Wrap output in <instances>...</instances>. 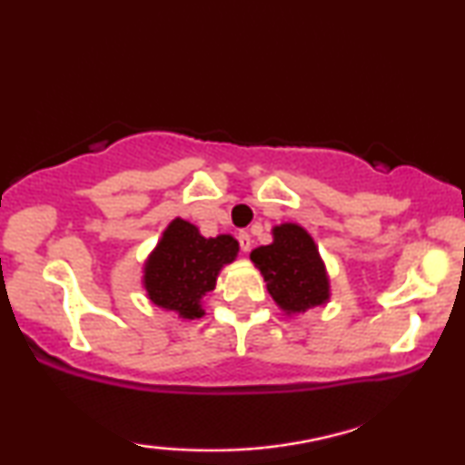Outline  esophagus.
I'll use <instances>...</instances> for the list:
<instances>
[{
	"label": "esophagus",
	"mask_w": 465,
	"mask_h": 465,
	"mask_svg": "<svg viewBox=\"0 0 465 465\" xmlns=\"http://www.w3.org/2000/svg\"><path fill=\"white\" fill-rule=\"evenodd\" d=\"M239 245H241V250H243L245 253L250 252V247H252V237H250V232H245V231H241V232H239Z\"/></svg>",
	"instance_id": "34e87169"
}]
</instances>
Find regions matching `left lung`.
<instances>
[{"label": "left lung", "mask_w": 465, "mask_h": 465, "mask_svg": "<svg viewBox=\"0 0 465 465\" xmlns=\"http://www.w3.org/2000/svg\"><path fill=\"white\" fill-rule=\"evenodd\" d=\"M250 258L264 275L272 301L285 313H301L330 298L320 252L302 226H275L272 243L253 250Z\"/></svg>", "instance_id": "1"}]
</instances>
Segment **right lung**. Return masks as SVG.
<instances>
[{
    "instance_id": "right-lung-1",
    "label": "right lung",
    "mask_w": 465,
    "mask_h": 465,
    "mask_svg": "<svg viewBox=\"0 0 465 465\" xmlns=\"http://www.w3.org/2000/svg\"><path fill=\"white\" fill-rule=\"evenodd\" d=\"M231 234L205 239L186 220H173L145 262L143 285L156 307L175 311L183 320L205 315L201 298L215 288L224 264L237 258Z\"/></svg>"
}]
</instances>
